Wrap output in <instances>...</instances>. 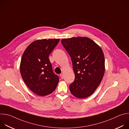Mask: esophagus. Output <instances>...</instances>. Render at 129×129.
I'll list each match as a JSON object with an SVG mask.
<instances>
[{"label": "esophagus", "mask_w": 129, "mask_h": 129, "mask_svg": "<svg viewBox=\"0 0 129 129\" xmlns=\"http://www.w3.org/2000/svg\"><path fill=\"white\" fill-rule=\"evenodd\" d=\"M60 77H61V79H63L64 78V76H63V74H60Z\"/></svg>", "instance_id": "esophagus-1"}]
</instances>
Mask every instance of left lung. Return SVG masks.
Masks as SVG:
<instances>
[{"instance_id": "1", "label": "left lung", "mask_w": 129, "mask_h": 129, "mask_svg": "<svg viewBox=\"0 0 129 129\" xmlns=\"http://www.w3.org/2000/svg\"><path fill=\"white\" fill-rule=\"evenodd\" d=\"M61 43L69 54L75 79L70 85L71 94L84 99L90 96L100 85L105 73L102 48L87 37L63 39Z\"/></svg>"}]
</instances>
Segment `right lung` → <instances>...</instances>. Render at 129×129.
Returning <instances> with one entry per match:
<instances>
[{"label":"right lung","mask_w":129,"mask_h":129,"mask_svg":"<svg viewBox=\"0 0 129 129\" xmlns=\"http://www.w3.org/2000/svg\"><path fill=\"white\" fill-rule=\"evenodd\" d=\"M59 41V39L35 41L22 55L20 66L21 77L30 90L39 96L51 93L59 81L48 59Z\"/></svg>","instance_id":"obj_1"}]
</instances>
